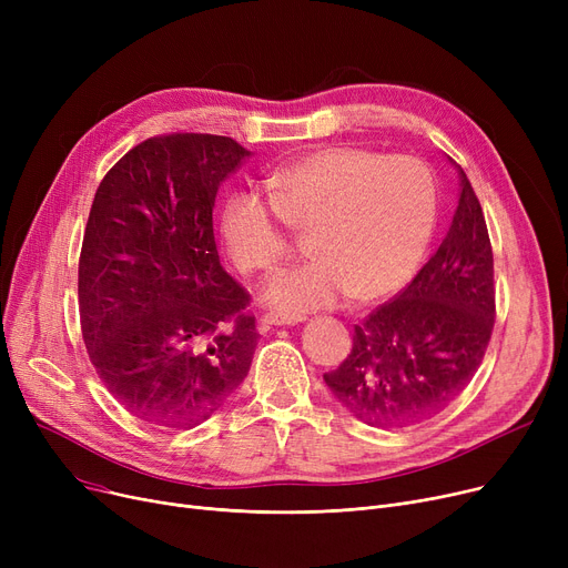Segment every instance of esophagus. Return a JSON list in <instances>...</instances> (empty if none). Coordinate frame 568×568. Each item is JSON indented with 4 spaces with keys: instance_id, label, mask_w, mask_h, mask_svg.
Segmentation results:
<instances>
[{
    "instance_id": "obj_1",
    "label": "esophagus",
    "mask_w": 568,
    "mask_h": 568,
    "mask_svg": "<svg viewBox=\"0 0 568 568\" xmlns=\"http://www.w3.org/2000/svg\"><path fill=\"white\" fill-rule=\"evenodd\" d=\"M296 322H302V317L283 315V313H266L260 317V329L266 332V329H272V326H285V324H296Z\"/></svg>"
}]
</instances>
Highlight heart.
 Masks as SVG:
<instances>
[{
    "mask_svg": "<svg viewBox=\"0 0 568 568\" xmlns=\"http://www.w3.org/2000/svg\"><path fill=\"white\" fill-rule=\"evenodd\" d=\"M268 204L232 193L219 216L221 246L236 274L274 268L287 253L281 223L306 232L313 257L264 285L262 300L283 313L332 306L345 294L375 302L400 290L419 264L437 219V186L419 159L379 156L359 146H326L264 179Z\"/></svg>",
    "mask_w": 568,
    "mask_h": 568,
    "instance_id": "1",
    "label": "heart"
}]
</instances>
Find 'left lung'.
<instances>
[{"label":"left lung","mask_w":568,"mask_h":568,"mask_svg":"<svg viewBox=\"0 0 568 568\" xmlns=\"http://www.w3.org/2000/svg\"><path fill=\"white\" fill-rule=\"evenodd\" d=\"M449 232L394 302L354 324L347 359L324 373L336 400L375 428L439 414L479 371L495 324L493 248L467 174Z\"/></svg>","instance_id":"8db88e82"}]
</instances>
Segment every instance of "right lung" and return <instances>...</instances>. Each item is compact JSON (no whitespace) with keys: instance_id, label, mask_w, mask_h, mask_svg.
I'll use <instances>...</instances> for the list:
<instances>
[{"instance_id":"right-lung-1","label":"right lung","mask_w":568,"mask_h":568,"mask_svg":"<svg viewBox=\"0 0 568 568\" xmlns=\"http://www.w3.org/2000/svg\"><path fill=\"white\" fill-rule=\"evenodd\" d=\"M246 156L223 135H156L94 195L78 264L82 338L108 392L146 424L193 428L248 375L251 296L221 266L212 221Z\"/></svg>"}]
</instances>
